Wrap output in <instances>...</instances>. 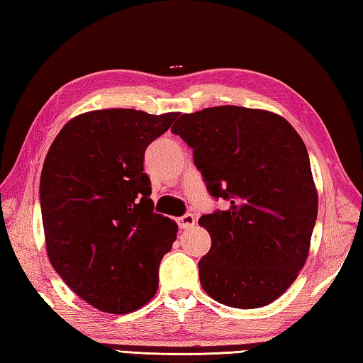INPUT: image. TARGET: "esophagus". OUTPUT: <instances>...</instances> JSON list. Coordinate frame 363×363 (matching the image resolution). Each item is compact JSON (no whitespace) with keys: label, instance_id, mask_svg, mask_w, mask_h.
I'll use <instances>...</instances> for the list:
<instances>
[{"label":"esophagus","instance_id":"34e87169","mask_svg":"<svg viewBox=\"0 0 363 363\" xmlns=\"http://www.w3.org/2000/svg\"><path fill=\"white\" fill-rule=\"evenodd\" d=\"M176 222H177V225H179L181 230H189V228H191V226L195 225V217L191 216V214H186V216H182V217L177 218Z\"/></svg>","mask_w":363,"mask_h":363}]
</instances>
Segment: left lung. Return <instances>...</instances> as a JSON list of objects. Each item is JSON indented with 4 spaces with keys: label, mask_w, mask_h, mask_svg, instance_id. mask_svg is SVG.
Returning <instances> with one entry per match:
<instances>
[{
    "label": "left lung",
    "mask_w": 363,
    "mask_h": 363,
    "mask_svg": "<svg viewBox=\"0 0 363 363\" xmlns=\"http://www.w3.org/2000/svg\"><path fill=\"white\" fill-rule=\"evenodd\" d=\"M226 211L198 223L211 250L198 262L203 289L234 308H259L293 285L308 257L318 194L307 147L286 119L223 105L182 115L172 127Z\"/></svg>",
    "instance_id": "8db88e82"
}]
</instances>
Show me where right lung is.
<instances>
[{"instance_id":"obj_1","label":"right lung","mask_w":363,"mask_h":363,"mask_svg":"<svg viewBox=\"0 0 363 363\" xmlns=\"http://www.w3.org/2000/svg\"><path fill=\"white\" fill-rule=\"evenodd\" d=\"M177 113L96 110L70 119L50 146L40 174L48 259L92 307L125 315L151 299L177 225L154 212L143 173L146 147Z\"/></svg>"}]
</instances>
